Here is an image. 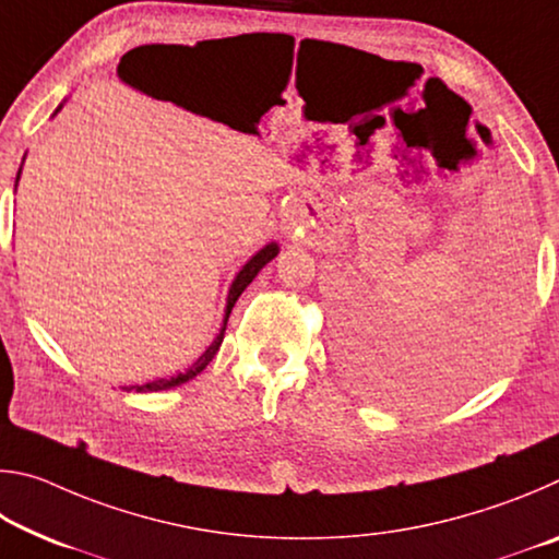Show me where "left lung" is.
Instances as JSON below:
<instances>
[{
  "label": "left lung",
  "mask_w": 559,
  "mask_h": 559,
  "mask_svg": "<svg viewBox=\"0 0 559 559\" xmlns=\"http://www.w3.org/2000/svg\"><path fill=\"white\" fill-rule=\"evenodd\" d=\"M488 234L498 246V290L466 318L433 328L429 337L412 341L386 328L382 320H365L347 347V367L359 390L380 400L451 402L471 392L500 362L508 343L510 308H515L520 288L518 271L525 266V222L513 202L490 204ZM514 283L510 284L509 278Z\"/></svg>",
  "instance_id": "8db88e82"
}]
</instances>
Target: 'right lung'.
Listing matches in <instances>:
<instances>
[{
  "instance_id": "1",
  "label": "right lung",
  "mask_w": 559,
  "mask_h": 559,
  "mask_svg": "<svg viewBox=\"0 0 559 559\" xmlns=\"http://www.w3.org/2000/svg\"><path fill=\"white\" fill-rule=\"evenodd\" d=\"M135 51H145L143 46H140V49H135ZM128 56H132V51L130 53H126L122 56V61H120V66H118V75L126 71L130 79H135V81H140V83H147L153 81V75H155V63H153V59H150L147 53H143V56H135V61L132 63H128V69H126V59ZM126 81V79H122ZM143 91V88H140ZM66 103V100H63ZM63 103L59 108L53 110V116L56 112H59L61 108H63ZM26 157V155H24ZM24 165V163H22ZM19 175H22V167H19V173H16V182H14V192H16V185H19ZM278 251H281V246L276 243V241H271V243H266L263 246V249H259L257 253H253V257L243 263V266L239 269V273H236L234 276V281H231V286H229V293H226V308H224V320H222V330H219V335H216L214 340H212V345L204 349V353L194 359L192 365L187 367L185 372H177V374H173V377H159V380H153V382H145V384H130V386H126V390H135V392H163V390H173V386H179V384H185V382H189V380H194L197 374H200L206 365L212 362L214 359V355L219 353V347H222V340H224V330H226V320H229V316H231V308H234V302L239 300V296L241 293L246 290V286H249V283L259 276V271L266 266L269 261H273L278 257Z\"/></svg>"
}]
</instances>
